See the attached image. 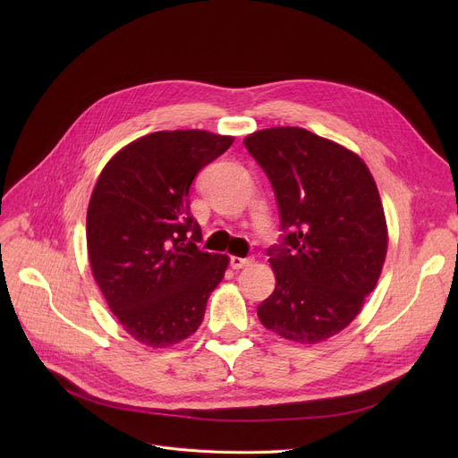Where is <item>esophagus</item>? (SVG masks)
I'll return each instance as SVG.
<instances>
[{
    "instance_id": "1",
    "label": "esophagus",
    "mask_w": 458,
    "mask_h": 458,
    "mask_svg": "<svg viewBox=\"0 0 458 458\" xmlns=\"http://www.w3.org/2000/svg\"><path fill=\"white\" fill-rule=\"evenodd\" d=\"M250 263H252L250 258H239V256H232V258H230V266H232L233 269H243V267L250 266Z\"/></svg>"
}]
</instances>
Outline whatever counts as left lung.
<instances>
[{"mask_svg":"<svg viewBox=\"0 0 458 458\" xmlns=\"http://www.w3.org/2000/svg\"><path fill=\"white\" fill-rule=\"evenodd\" d=\"M245 147L273 185L284 232L267 250L276 285L258 318L285 340L323 342L358 316L386 258L375 180L354 152L302 128L261 130Z\"/></svg>","mask_w":458,"mask_h":458,"instance_id":"obj_1","label":"left lung"}]
</instances>
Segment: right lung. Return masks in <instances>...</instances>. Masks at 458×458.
Returning a JSON list of instances; mask_svg holds the SVG:
<instances>
[{
  "instance_id": "right-lung-1",
  "label": "right lung",
  "mask_w": 458,
  "mask_h": 458,
  "mask_svg": "<svg viewBox=\"0 0 458 458\" xmlns=\"http://www.w3.org/2000/svg\"><path fill=\"white\" fill-rule=\"evenodd\" d=\"M232 142L204 130L144 135L120 150L94 185L90 269L120 325L142 345L168 347L195 334L225 276L228 256L199 247L189 189Z\"/></svg>"
}]
</instances>
